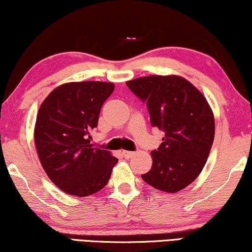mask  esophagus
<instances>
[{
  "instance_id": "1",
  "label": "esophagus",
  "mask_w": 252,
  "mask_h": 252,
  "mask_svg": "<svg viewBox=\"0 0 252 252\" xmlns=\"http://www.w3.org/2000/svg\"><path fill=\"white\" fill-rule=\"evenodd\" d=\"M123 155L125 158H130V157H133L134 153L133 151H123Z\"/></svg>"
}]
</instances>
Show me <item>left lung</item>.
Instances as JSON below:
<instances>
[{
  "label": "left lung",
  "mask_w": 252,
  "mask_h": 252,
  "mask_svg": "<svg viewBox=\"0 0 252 252\" xmlns=\"http://www.w3.org/2000/svg\"><path fill=\"white\" fill-rule=\"evenodd\" d=\"M146 103L151 126L165 133L153 166L141 177L161 191L177 192L201 173L215 139V118L208 101L178 75H150L126 82Z\"/></svg>",
  "instance_id": "1"
}]
</instances>
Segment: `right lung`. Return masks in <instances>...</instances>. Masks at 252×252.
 <instances>
[{
	"label": "right lung",
	"mask_w": 252,
	"mask_h": 252,
	"mask_svg": "<svg viewBox=\"0 0 252 252\" xmlns=\"http://www.w3.org/2000/svg\"><path fill=\"white\" fill-rule=\"evenodd\" d=\"M113 89L111 82H70L54 89L40 106L34 129L37 155L50 180L68 195L101 190L118 161L91 144L92 129Z\"/></svg>",
	"instance_id": "right-lung-1"
}]
</instances>
